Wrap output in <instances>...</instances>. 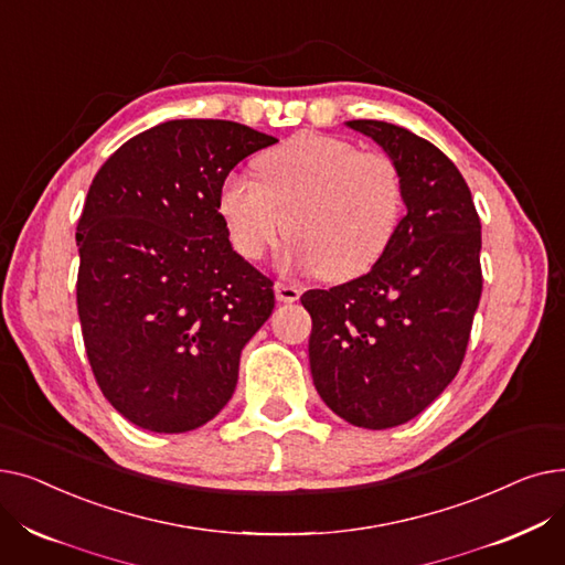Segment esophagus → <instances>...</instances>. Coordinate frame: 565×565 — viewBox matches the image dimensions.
<instances>
[{
  "label": "esophagus",
  "mask_w": 565,
  "mask_h": 565,
  "mask_svg": "<svg viewBox=\"0 0 565 565\" xmlns=\"http://www.w3.org/2000/svg\"><path fill=\"white\" fill-rule=\"evenodd\" d=\"M275 295H277V300H279V302L292 305V302H298V300H300L302 290H300L298 286H292V284H286V281H277V284H275Z\"/></svg>",
  "instance_id": "34e87169"
}]
</instances>
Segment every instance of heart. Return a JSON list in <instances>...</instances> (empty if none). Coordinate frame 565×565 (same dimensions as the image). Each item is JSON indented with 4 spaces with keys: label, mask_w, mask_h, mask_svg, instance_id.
<instances>
[{
    "label": "heart",
    "mask_w": 565,
    "mask_h": 565,
    "mask_svg": "<svg viewBox=\"0 0 565 565\" xmlns=\"http://www.w3.org/2000/svg\"><path fill=\"white\" fill-rule=\"evenodd\" d=\"M256 175L228 173L217 190L228 241L249 260L263 258L288 231V265L348 281L371 270L403 222L398 164L339 137L295 135L256 160Z\"/></svg>",
    "instance_id": "heart-1"
}]
</instances>
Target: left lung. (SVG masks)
Masks as SVG:
<instances>
[{
  "label": "left lung",
  "mask_w": 565,
  "mask_h": 565,
  "mask_svg": "<svg viewBox=\"0 0 565 565\" xmlns=\"http://www.w3.org/2000/svg\"><path fill=\"white\" fill-rule=\"evenodd\" d=\"M401 169L405 207L371 270L307 290L313 384L352 426L384 430L422 414L460 371L481 300V220L458 167L437 146L384 121H348Z\"/></svg>",
  "instance_id": "8db88e82"
}]
</instances>
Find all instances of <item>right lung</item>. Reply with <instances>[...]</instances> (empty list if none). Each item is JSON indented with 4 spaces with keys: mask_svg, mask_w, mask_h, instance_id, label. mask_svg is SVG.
I'll return each mask as SVG.
<instances>
[{
    "mask_svg": "<svg viewBox=\"0 0 565 565\" xmlns=\"http://www.w3.org/2000/svg\"><path fill=\"white\" fill-rule=\"evenodd\" d=\"M277 139L217 118L167 121L96 173L77 222V313L103 396L143 430L211 422L273 281L233 252L217 213L231 169Z\"/></svg>",
    "mask_w": 565,
    "mask_h": 565,
    "instance_id": "1",
    "label": "right lung"
}]
</instances>
